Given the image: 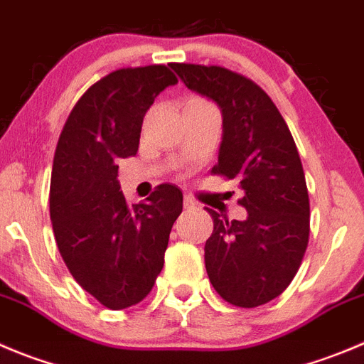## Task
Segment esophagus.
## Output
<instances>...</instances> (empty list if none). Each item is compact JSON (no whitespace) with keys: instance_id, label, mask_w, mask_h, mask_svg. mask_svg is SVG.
Returning <instances> with one entry per match:
<instances>
[{"instance_id":"34e87169","label":"esophagus","mask_w":364,"mask_h":364,"mask_svg":"<svg viewBox=\"0 0 364 364\" xmlns=\"http://www.w3.org/2000/svg\"><path fill=\"white\" fill-rule=\"evenodd\" d=\"M184 207H186V209H195V207H196L195 200H193L191 196H184Z\"/></svg>"}]
</instances>
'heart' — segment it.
<instances>
[{
	"label": "heart",
	"instance_id": "heart-1",
	"mask_svg": "<svg viewBox=\"0 0 364 364\" xmlns=\"http://www.w3.org/2000/svg\"><path fill=\"white\" fill-rule=\"evenodd\" d=\"M184 110H216L213 103L198 95H191L184 100Z\"/></svg>",
	"mask_w": 364,
	"mask_h": 364
}]
</instances>
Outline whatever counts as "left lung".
<instances>
[{"mask_svg": "<svg viewBox=\"0 0 364 364\" xmlns=\"http://www.w3.org/2000/svg\"><path fill=\"white\" fill-rule=\"evenodd\" d=\"M171 68L221 109L223 139L210 173L236 180L237 203L248 210L240 221L207 209L214 223L207 275L232 306L268 304L295 279L309 243V195L295 141L272 98L247 76L221 65Z\"/></svg>", "mask_w": 364, "mask_h": 364, "instance_id": "left-lung-1", "label": "left lung"}]
</instances>
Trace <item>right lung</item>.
<instances>
[{
  "instance_id": "obj_1",
  "label": "right lung",
  "mask_w": 364,
  "mask_h": 364,
  "mask_svg": "<svg viewBox=\"0 0 364 364\" xmlns=\"http://www.w3.org/2000/svg\"><path fill=\"white\" fill-rule=\"evenodd\" d=\"M176 82L162 64L116 69L82 95L58 137L50 184L55 241L73 279L107 309L146 299L182 213L175 186H157L130 207L117 182V162L137 154L144 114Z\"/></svg>"
}]
</instances>
